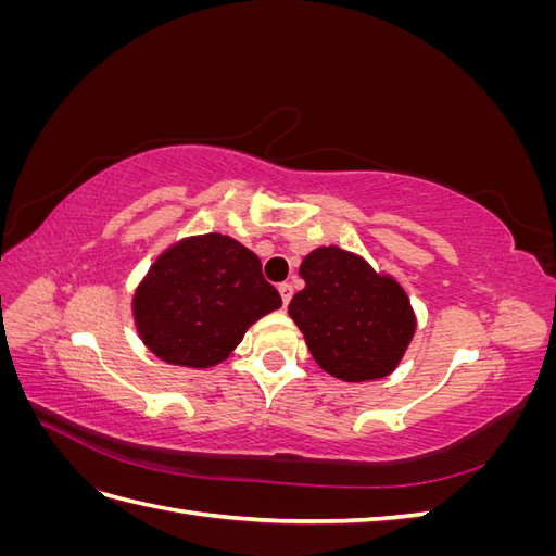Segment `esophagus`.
Instances as JSON below:
<instances>
[{
	"mask_svg": "<svg viewBox=\"0 0 556 556\" xmlns=\"http://www.w3.org/2000/svg\"><path fill=\"white\" fill-rule=\"evenodd\" d=\"M278 292H280V296H282V304L288 306L290 299H292V285H290V282H280V285H278Z\"/></svg>",
	"mask_w": 556,
	"mask_h": 556,
	"instance_id": "34e87169",
	"label": "esophagus"
}]
</instances>
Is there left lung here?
Wrapping results in <instances>:
<instances>
[{
	"label": "left lung",
	"mask_w": 556,
	"mask_h": 556,
	"mask_svg": "<svg viewBox=\"0 0 556 556\" xmlns=\"http://www.w3.org/2000/svg\"><path fill=\"white\" fill-rule=\"evenodd\" d=\"M299 276L306 288L292 296L288 313L319 368L345 382L390 376L417 327L406 290L339 245L308 252Z\"/></svg>",
	"instance_id": "obj_1"
}]
</instances>
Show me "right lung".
Returning a JSON list of instances; mask_svg holds the SVG:
<instances>
[{
  "instance_id": "obj_1",
  "label": "right lung",
  "mask_w": 556,
  "mask_h": 556,
  "mask_svg": "<svg viewBox=\"0 0 556 556\" xmlns=\"http://www.w3.org/2000/svg\"><path fill=\"white\" fill-rule=\"evenodd\" d=\"M280 306L255 252L213 231L162 252L134 292L131 315L155 357L208 368L231 355L250 325Z\"/></svg>"
}]
</instances>
